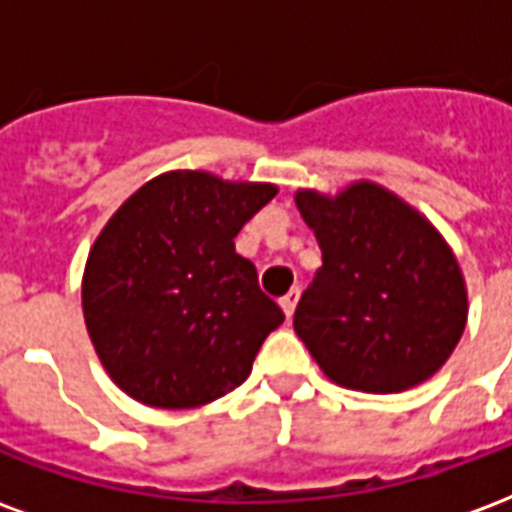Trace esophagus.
I'll use <instances>...</instances> for the list:
<instances>
[{"label":"esophagus","mask_w":512,"mask_h":512,"mask_svg":"<svg viewBox=\"0 0 512 512\" xmlns=\"http://www.w3.org/2000/svg\"><path fill=\"white\" fill-rule=\"evenodd\" d=\"M299 296H301V290L293 288V290H288V293H285L282 299H279V304H282V310H285V315H288V318H290V315H293V312H296Z\"/></svg>","instance_id":"1"}]
</instances>
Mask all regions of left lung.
<instances>
[{"instance_id": "1", "label": "left lung", "mask_w": 512, "mask_h": 512, "mask_svg": "<svg viewBox=\"0 0 512 512\" xmlns=\"http://www.w3.org/2000/svg\"><path fill=\"white\" fill-rule=\"evenodd\" d=\"M323 266L301 293L293 329L326 376L392 395L450 359L466 326V285L450 246L376 183L337 197L296 194Z\"/></svg>"}]
</instances>
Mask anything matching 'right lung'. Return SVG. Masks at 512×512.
Instances as JSON below:
<instances>
[{
	"mask_svg": "<svg viewBox=\"0 0 512 512\" xmlns=\"http://www.w3.org/2000/svg\"><path fill=\"white\" fill-rule=\"evenodd\" d=\"M274 194L268 183L167 172L109 219L87 260L82 307L123 392L194 408L244 384L285 315L233 238Z\"/></svg>",
	"mask_w": 512,
	"mask_h": 512,
	"instance_id": "1",
	"label": "right lung"
}]
</instances>
